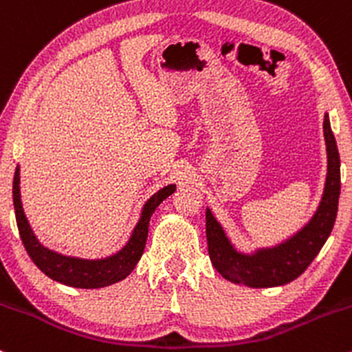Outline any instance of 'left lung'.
I'll use <instances>...</instances> for the list:
<instances>
[{"instance_id":"obj_1","label":"left lung","mask_w":352,"mask_h":352,"mask_svg":"<svg viewBox=\"0 0 352 352\" xmlns=\"http://www.w3.org/2000/svg\"><path fill=\"white\" fill-rule=\"evenodd\" d=\"M328 155L324 188L316 212L302 227L286 240L273 246H260L253 252H240L207 207V241L208 254L218 273L228 281L250 288H272L296 280L316 258L326 243L338 215L339 192H341V164L336 139L331 131L329 114L322 122Z\"/></svg>"}]
</instances>
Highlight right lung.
<instances>
[{
	"mask_svg": "<svg viewBox=\"0 0 352 352\" xmlns=\"http://www.w3.org/2000/svg\"><path fill=\"white\" fill-rule=\"evenodd\" d=\"M19 165L16 167L14 180H13V205L16 213V223H18L19 235H21L23 245L26 248L28 254L34 265L38 266L41 272L50 276L51 280L63 283L66 286L72 288H82V289H96V288H106V286L114 285L125 280L139 263L140 256H142L145 241L148 235V221H151L152 213L159 207L162 201L175 192V184L167 185V187L160 188L155 192L151 199L142 205L140 210V217L137 220L134 230H132L131 236H129L127 243H125L119 252L109 254L104 258H94V260H87V258L71 256V254H63L50 250L44 246L38 236L34 235L33 228H31L30 221L24 215L23 201H21V188H19Z\"/></svg>",
	"mask_w": 352,
	"mask_h": 352,
	"instance_id": "add662e5",
	"label": "right lung"
}]
</instances>
